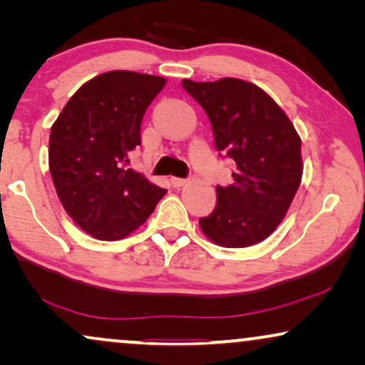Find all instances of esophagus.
Segmentation results:
<instances>
[{
    "instance_id": "obj_1",
    "label": "esophagus",
    "mask_w": 365,
    "mask_h": 365,
    "mask_svg": "<svg viewBox=\"0 0 365 365\" xmlns=\"http://www.w3.org/2000/svg\"><path fill=\"white\" fill-rule=\"evenodd\" d=\"M187 182V179H182V178H171V184L174 187H181L184 184Z\"/></svg>"
}]
</instances>
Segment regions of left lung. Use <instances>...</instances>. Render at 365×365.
Masks as SVG:
<instances>
[{
  "label": "left lung",
  "mask_w": 365,
  "mask_h": 365,
  "mask_svg": "<svg viewBox=\"0 0 365 365\" xmlns=\"http://www.w3.org/2000/svg\"><path fill=\"white\" fill-rule=\"evenodd\" d=\"M182 88L206 111L219 156L234 161L232 184L216 187V207L199 219L202 232L222 247L264 241L286 216L301 184V138L256 84L236 78L184 79Z\"/></svg>",
  "instance_id": "left-lung-1"
}]
</instances>
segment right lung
Wrapping results in <instances>:
<instances>
[{"mask_svg":"<svg viewBox=\"0 0 365 365\" xmlns=\"http://www.w3.org/2000/svg\"><path fill=\"white\" fill-rule=\"evenodd\" d=\"M166 79L109 71L83 84L66 103L49 136V171L69 217L99 241L138 229L166 189L129 168L141 144L144 113Z\"/></svg>","mask_w":365,"mask_h":365,"instance_id":"right-lung-1","label":"right lung"}]
</instances>
